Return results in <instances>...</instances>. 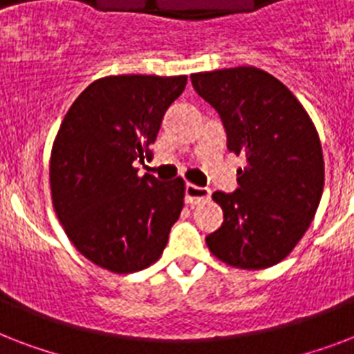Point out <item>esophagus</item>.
Here are the masks:
<instances>
[{
	"label": "esophagus",
	"mask_w": 354,
	"mask_h": 354,
	"mask_svg": "<svg viewBox=\"0 0 354 354\" xmlns=\"http://www.w3.org/2000/svg\"><path fill=\"white\" fill-rule=\"evenodd\" d=\"M209 189L200 187V185H194V183H185V202L191 205L200 204V202H205L209 198Z\"/></svg>",
	"instance_id": "esophagus-1"
}]
</instances>
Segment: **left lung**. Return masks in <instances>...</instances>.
<instances>
[{
	"label": "left lung",
	"instance_id": "1",
	"mask_svg": "<svg viewBox=\"0 0 354 354\" xmlns=\"http://www.w3.org/2000/svg\"><path fill=\"white\" fill-rule=\"evenodd\" d=\"M221 115L227 149L246 158L233 193H213L222 226L205 236L235 268L274 266L310 226L324 193V154L313 121L292 91L252 66L191 75Z\"/></svg>",
	"mask_w": 354,
	"mask_h": 354
}]
</instances>
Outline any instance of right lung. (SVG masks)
I'll list each match as a JSON object with an SVG mask.
<instances>
[{"label": "right lung", "mask_w": 354, "mask_h": 354, "mask_svg": "<svg viewBox=\"0 0 354 354\" xmlns=\"http://www.w3.org/2000/svg\"><path fill=\"white\" fill-rule=\"evenodd\" d=\"M187 77L118 75L91 82L66 113L51 152V194L64 232L115 274L156 263L183 207L182 178L138 176Z\"/></svg>", "instance_id": "add662e5"}]
</instances>
